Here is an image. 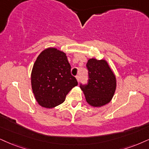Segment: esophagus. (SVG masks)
<instances>
[{
    "instance_id": "1",
    "label": "esophagus",
    "mask_w": 149,
    "mask_h": 149,
    "mask_svg": "<svg viewBox=\"0 0 149 149\" xmlns=\"http://www.w3.org/2000/svg\"><path fill=\"white\" fill-rule=\"evenodd\" d=\"M76 79H77V81L79 82L80 77H79V75H77V76H76Z\"/></svg>"
}]
</instances>
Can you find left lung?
Returning <instances> with one entry per match:
<instances>
[{
    "label": "left lung",
    "instance_id": "1",
    "mask_svg": "<svg viewBox=\"0 0 149 149\" xmlns=\"http://www.w3.org/2000/svg\"><path fill=\"white\" fill-rule=\"evenodd\" d=\"M88 84H80L86 102L93 107H101L111 102L116 90V77L106 60L90 58Z\"/></svg>",
    "mask_w": 149,
    "mask_h": 149
}]
</instances>
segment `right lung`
I'll return each instance as SVG.
<instances>
[{
	"instance_id": "1",
	"label": "right lung",
	"mask_w": 149,
	"mask_h": 149,
	"mask_svg": "<svg viewBox=\"0 0 149 149\" xmlns=\"http://www.w3.org/2000/svg\"><path fill=\"white\" fill-rule=\"evenodd\" d=\"M70 70L67 56L62 51L48 47L40 53L31 74L32 91L40 106L52 108L65 101L68 93L78 85Z\"/></svg>"
}]
</instances>
